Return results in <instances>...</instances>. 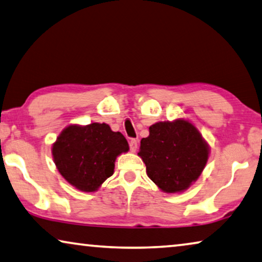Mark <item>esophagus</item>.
<instances>
[{
    "mask_svg": "<svg viewBox=\"0 0 262 262\" xmlns=\"http://www.w3.org/2000/svg\"><path fill=\"white\" fill-rule=\"evenodd\" d=\"M129 148H130V151L135 152L138 150V141L136 140H130L129 141Z\"/></svg>",
    "mask_w": 262,
    "mask_h": 262,
    "instance_id": "obj_1",
    "label": "esophagus"
}]
</instances>
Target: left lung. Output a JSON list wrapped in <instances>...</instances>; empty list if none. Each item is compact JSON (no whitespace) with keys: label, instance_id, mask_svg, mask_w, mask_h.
Instances as JSON below:
<instances>
[{"label":"left lung","instance_id":"8db88e82","mask_svg":"<svg viewBox=\"0 0 262 262\" xmlns=\"http://www.w3.org/2000/svg\"><path fill=\"white\" fill-rule=\"evenodd\" d=\"M210 147L188 120L161 121L149 127L138 155L147 175L167 193L183 192L194 183L209 160Z\"/></svg>","mask_w":262,"mask_h":262}]
</instances>
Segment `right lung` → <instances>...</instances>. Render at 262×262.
<instances>
[{"instance_id": "obj_1", "label": "right lung", "mask_w": 262, "mask_h": 262, "mask_svg": "<svg viewBox=\"0 0 262 262\" xmlns=\"http://www.w3.org/2000/svg\"><path fill=\"white\" fill-rule=\"evenodd\" d=\"M129 146L120 132L107 123L70 124L52 144L58 171L70 184L84 192H94L114 172L115 160Z\"/></svg>"}]
</instances>
